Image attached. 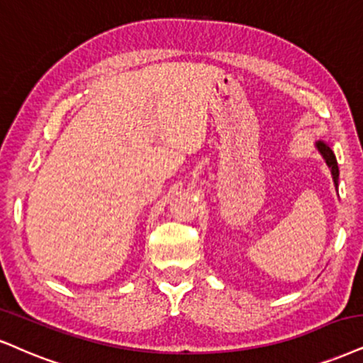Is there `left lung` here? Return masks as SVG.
<instances>
[{
	"instance_id": "8db88e82",
	"label": "left lung",
	"mask_w": 363,
	"mask_h": 363,
	"mask_svg": "<svg viewBox=\"0 0 363 363\" xmlns=\"http://www.w3.org/2000/svg\"><path fill=\"white\" fill-rule=\"evenodd\" d=\"M316 150H318V153L323 156L325 163L328 164L330 172H332V177H333V183L335 186H337L338 190V177H340V172H338V163H337V156H335V153L332 151V147H330L328 145H325V143H316Z\"/></svg>"
}]
</instances>
